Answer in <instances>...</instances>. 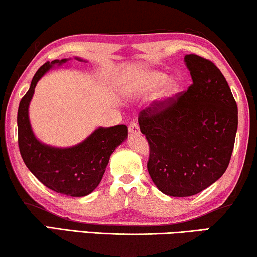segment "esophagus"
Here are the masks:
<instances>
[{"instance_id":"obj_1","label":"esophagus","mask_w":257,"mask_h":257,"mask_svg":"<svg viewBox=\"0 0 257 257\" xmlns=\"http://www.w3.org/2000/svg\"><path fill=\"white\" fill-rule=\"evenodd\" d=\"M128 132H129L130 135H137V134L140 133L139 124L135 123V122H132V123H130L129 127H128Z\"/></svg>"}]
</instances>
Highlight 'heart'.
Returning <instances> with one entry per match:
<instances>
[{
	"instance_id": "b5f03b06",
	"label": "heart",
	"mask_w": 257,
	"mask_h": 257,
	"mask_svg": "<svg viewBox=\"0 0 257 257\" xmlns=\"http://www.w3.org/2000/svg\"><path fill=\"white\" fill-rule=\"evenodd\" d=\"M158 87L160 89L155 95V102L163 105L172 100L181 91V82L174 77L168 78L167 74L164 71L144 69L133 77L125 79L122 85V91L128 95H139L150 93Z\"/></svg>"
}]
</instances>
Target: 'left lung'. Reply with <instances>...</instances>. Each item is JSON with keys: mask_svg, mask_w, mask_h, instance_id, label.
I'll return each mask as SVG.
<instances>
[{"mask_svg": "<svg viewBox=\"0 0 257 257\" xmlns=\"http://www.w3.org/2000/svg\"><path fill=\"white\" fill-rule=\"evenodd\" d=\"M185 63L189 89L139 117L150 144L149 174L173 197L198 194L225 173L238 130V106L219 69L195 54H187Z\"/></svg>", "mask_w": 257, "mask_h": 257, "instance_id": "obj_1", "label": "left lung"}]
</instances>
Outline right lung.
I'll use <instances>...</instances> for the list:
<instances>
[{
    "label": "right lung",
    "mask_w": 257,
    "mask_h": 257,
    "mask_svg": "<svg viewBox=\"0 0 257 257\" xmlns=\"http://www.w3.org/2000/svg\"><path fill=\"white\" fill-rule=\"evenodd\" d=\"M69 60L46 62L33 76L30 89L18 107V145L25 165L41 183L56 193L82 197L91 194L100 183L110 155L127 140L128 128L124 124L99 127L80 143L68 148L53 147L37 139L29 117L34 89L46 72ZM75 60L87 62L77 56Z\"/></svg>",
    "instance_id": "obj_1"
}]
</instances>
